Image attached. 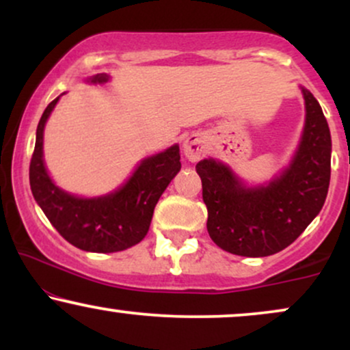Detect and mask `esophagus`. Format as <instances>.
Wrapping results in <instances>:
<instances>
[{"instance_id": "obj_1", "label": "esophagus", "mask_w": 350, "mask_h": 350, "mask_svg": "<svg viewBox=\"0 0 350 350\" xmlns=\"http://www.w3.org/2000/svg\"><path fill=\"white\" fill-rule=\"evenodd\" d=\"M183 151H184V156H186L191 163L199 161L207 151V144H206V138H204V135L200 133L189 135L183 143Z\"/></svg>"}]
</instances>
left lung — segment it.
<instances>
[{
    "label": "left lung",
    "instance_id": "obj_1",
    "mask_svg": "<svg viewBox=\"0 0 350 350\" xmlns=\"http://www.w3.org/2000/svg\"><path fill=\"white\" fill-rule=\"evenodd\" d=\"M304 126L291 161L270 180L248 184L219 159L196 164L207 206V232L222 250L268 256L295 242L326 200L331 179V131L323 108L308 88Z\"/></svg>",
    "mask_w": 350,
    "mask_h": 350
}]
</instances>
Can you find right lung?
Returning a JSON list of instances; mask_svg holds the SVG:
<instances>
[{
	"mask_svg": "<svg viewBox=\"0 0 350 350\" xmlns=\"http://www.w3.org/2000/svg\"><path fill=\"white\" fill-rule=\"evenodd\" d=\"M110 79L108 74H97L87 77L85 82L107 83ZM62 95L47 105L36 130V146L29 166L31 191L36 202L55 230L80 250H126L146 237L156 204L180 171L179 144L143 158L130 178L115 191L94 198L70 194L54 183L44 163V128Z\"/></svg>",
	"mask_w": 350,
	"mask_h": 350,
	"instance_id": "add662e5",
	"label": "right lung"
}]
</instances>
